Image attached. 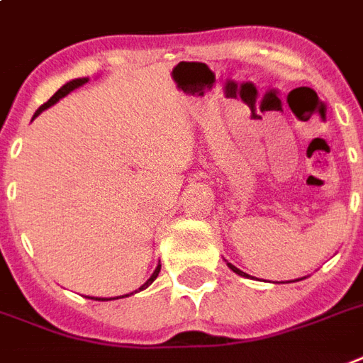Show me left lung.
Returning a JSON list of instances; mask_svg holds the SVG:
<instances>
[{
    "mask_svg": "<svg viewBox=\"0 0 363 363\" xmlns=\"http://www.w3.org/2000/svg\"><path fill=\"white\" fill-rule=\"evenodd\" d=\"M228 267H230L232 270H234V272H236V274H240V276H247V274L242 272V270H240V268H236V267H234V264H230V262H228Z\"/></svg>",
    "mask_w": 363,
    "mask_h": 363,
    "instance_id": "8db88e82",
    "label": "left lung"
}]
</instances>
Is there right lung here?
Returning <instances> with one entry per match:
<instances>
[{
    "mask_svg": "<svg viewBox=\"0 0 363 363\" xmlns=\"http://www.w3.org/2000/svg\"><path fill=\"white\" fill-rule=\"evenodd\" d=\"M83 83H87V77H79V79H72V82H68V83H66V85H62V87H60V89L57 91V93H55V95H52L51 99H49V101L43 102V104H41V106L38 108V110H35L34 118H35V116H40L41 112H43V110H47V108H49V106H52L55 102H59L60 99H62V96L68 95L70 91L77 89V87H79V85H83ZM160 268H162V264H157L156 270H154V274H152V276H150V280H146V284H145V286H143V287H140V289H145V287H148V286H150V284H152V281L156 280L157 274H160ZM121 297H129V295H121ZM91 298H95V297H91ZM95 301H110V298H95Z\"/></svg>",
    "mask_w": 363,
    "mask_h": 363,
    "instance_id": "obj_1",
    "label": "right lung"
}]
</instances>
